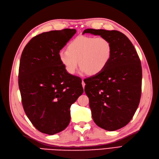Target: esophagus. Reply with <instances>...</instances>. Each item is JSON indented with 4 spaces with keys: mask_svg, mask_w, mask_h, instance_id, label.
I'll use <instances>...</instances> for the list:
<instances>
[{
    "mask_svg": "<svg viewBox=\"0 0 159 159\" xmlns=\"http://www.w3.org/2000/svg\"><path fill=\"white\" fill-rule=\"evenodd\" d=\"M81 84H82L83 88L84 89V88H85V82H84V80H82V82H81Z\"/></svg>",
    "mask_w": 159,
    "mask_h": 159,
    "instance_id": "obj_1",
    "label": "esophagus"
}]
</instances>
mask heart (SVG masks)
Here are the masks:
<instances>
[{"instance_id":"b5f03b06","label":"heart","mask_w":159,"mask_h":159,"mask_svg":"<svg viewBox=\"0 0 159 159\" xmlns=\"http://www.w3.org/2000/svg\"><path fill=\"white\" fill-rule=\"evenodd\" d=\"M112 52V45L107 38L79 36L70 42L68 50L59 52V59L70 74L75 73L79 61L81 71L94 76L106 68Z\"/></svg>"}]
</instances>
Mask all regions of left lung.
<instances>
[{
  "instance_id": "8db88e82",
  "label": "left lung",
  "mask_w": 159,
  "mask_h": 159,
  "mask_svg": "<svg viewBox=\"0 0 159 159\" xmlns=\"http://www.w3.org/2000/svg\"><path fill=\"white\" fill-rule=\"evenodd\" d=\"M85 33L104 37L112 45L106 68L84 82L94 122L107 131H116L129 123L140 102L141 60L131 42L121 32L90 28Z\"/></svg>"
}]
</instances>
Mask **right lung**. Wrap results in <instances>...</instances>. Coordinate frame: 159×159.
Here are the masks:
<instances>
[{"label":"right lung","mask_w":159,"mask_h":159,"mask_svg":"<svg viewBox=\"0 0 159 159\" xmlns=\"http://www.w3.org/2000/svg\"><path fill=\"white\" fill-rule=\"evenodd\" d=\"M76 33L75 29L43 32L24 48L18 85L24 110L38 131L52 135L70 121V107L83 93L81 80L66 71L59 52Z\"/></svg>","instance_id":"right-lung-1"}]
</instances>
